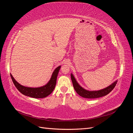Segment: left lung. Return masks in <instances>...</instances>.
<instances>
[{"mask_svg":"<svg viewBox=\"0 0 133 133\" xmlns=\"http://www.w3.org/2000/svg\"><path fill=\"white\" fill-rule=\"evenodd\" d=\"M71 79L72 83L73 84V87L76 92L80 95L85 98L89 99H93L102 97L103 96H105L108 94L109 92L112 91V90L115 88L117 81L115 82L112 83L111 85L107 87L106 88L102 90L98 91H88L85 89H83L82 87H80L79 84L76 82V80L75 79L73 74H71Z\"/></svg>","mask_w":133,"mask_h":133,"instance_id":"1","label":"left lung"}]
</instances>
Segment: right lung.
Masks as SVG:
<instances>
[{"label": "right lung", "mask_w": 133, "mask_h": 133, "mask_svg": "<svg viewBox=\"0 0 133 133\" xmlns=\"http://www.w3.org/2000/svg\"><path fill=\"white\" fill-rule=\"evenodd\" d=\"M60 68V66L55 69L50 80L47 84L39 88H29L23 86L16 81L11 74H10V76L14 85L22 94L34 98H43L50 94L53 91L57 83V78Z\"/></svg>", "instance_id": "right-lung-1"}]
</instances>
